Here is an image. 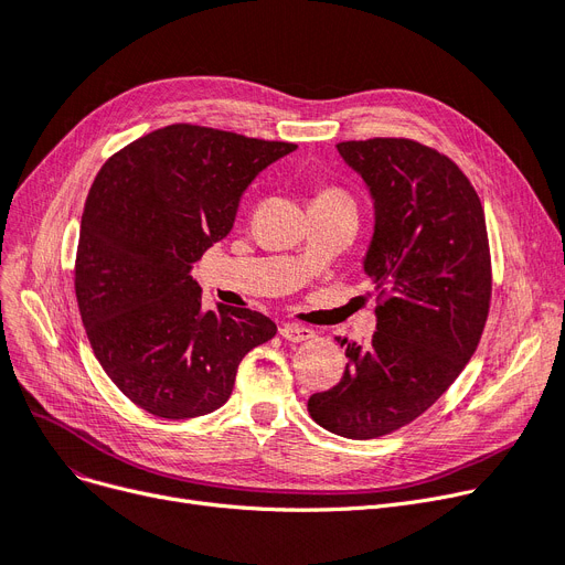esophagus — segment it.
I'll use <instances>...</instances> for the list:
<instances>
[{
    "label": "esophagus",
    "mask_w": 565,
    "mask_h": 565,
    "mask_svg": "<svg viewBox=\"0 0 565 565\" xmlns=\"http://www.w3.org/2000/svg\"><path fill=\"white\" fill-rule=\"evenodd\" d=\"M279 334L286 339V341H309L316 337L313 330L305 328V326H296V323H284L279 328Z\"/></svg>",
    "instance_id": "esophagus-1"
}]
</instances>
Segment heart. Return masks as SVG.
Masks as SVG:
<instances>
[{
	"mask_svg": "<svg viewBox=\"0 0 565 565\" xmlns=\"http://www.w3.org/2000/svg\"><path fill=\"white\" fill-rule=\"evenodd\" d=\"M321 195H339L337 191H326V193H321Z\"/></svg>",
	"mask_w": 565,
	"mask_h": 565,
	"instance_id": "b5f03b06",
	"label": "heart"
}]
</instances>
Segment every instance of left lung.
<instances>
[{"label": "left lung", "instance_id": "obj_1", "mask_svg": "<svg viewBox=\"0 0 565 565\" xmlns=\"http://www.w3.org/2000/svg\"><path fill=\"white\" fill-rule=\"evenodd\" d=\"M374 201L362 267L379 292L376 332L347 343L341 381L309 397L323 429L364 440L423 415L478 349L492 298L484 212L469 178L406 138L339 142Z\"/></svg>", "mask_w": 565, "mask_h": 565}]
</instances>
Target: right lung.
I'll use <instances>...</instances> for the list:
<instances>
[{
    "instance_id": "obj_1",
    "label": "right lung",
    "mask_w": 565,
    "mask_h": 565,
    "mask_svg": "<svg viewBox=\"0 0 565 565\" xmlns=\"http://www.w3.org/2000/svg\"><path fill=\"white\" fill-rule=\"evenodd\" d=\"M298 145L170 125L113 154L81 222L76 298L96 360L157 418L224 406L237 364L277 334L267 316L203 309L189 273L235 222L244 189Z\"/></svg>"
}]
</instances>
